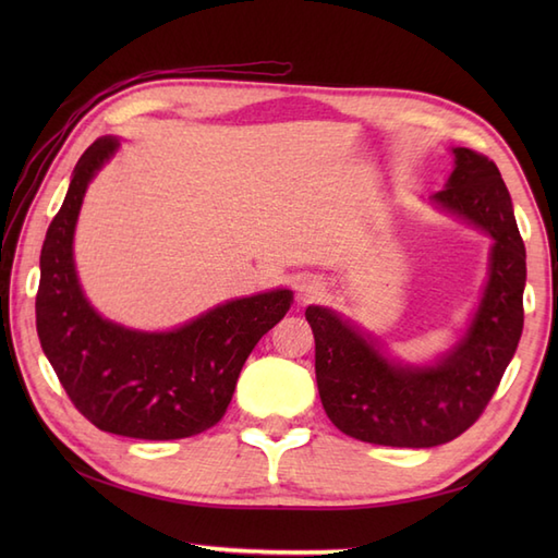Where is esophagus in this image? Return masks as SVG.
Returning <instances> with one entry per match:
<instances>
[{
  "label": "esophagus",
  "instance_id": "esophagus-1",
  "mask_svg": "<svg viewBox=\"0 0 558 558\" xmlns=\"http://www.w3.org/2000/svg\"><path fill=\"white\" fill-rule=\"evenodd\" d=\"M318 290H322V282H318L316 278H304L300 286H298V294H300L302 302L314 300L316 294H318Z\"/></svg>",
  "mask_w": 558,
  "mask_h": 558
}]
</instances>
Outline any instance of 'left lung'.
<instances>
[{
  "label": "left lung",
  "instance_id": "1",
  "mask_svg": "<svg viewBox=\"0 0 558 558\" xmlns=\"http://www.w3.org/2000/svg\"><path fill=\"white\" fill-rule=\"evenodd\" d=\"M456 170L432 196L438 208L487 232L489 282L468 333L434 366L384 357L357 328L324 310L304 312L316 340V384L328 420L366 444L432 448L468 432L499 388L523 333L525 244L494 160L453 148Z\"/></svg>",
  "mask_w": 558,
  "mask_h": 558
}]
</instances>
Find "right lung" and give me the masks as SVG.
Here are the masks:
<instances>
[{"instance_id": "obj_1", "label": "right lung", "mask_w": 558, "mask_h": 558, "mask_svg": "<svg viewBox=\"0 0 558 558\" xmlns=\"http://www.w3.org/2000/svg\"><path fill=\"white\" fill-rule=\"evenodd\" d=\"M117 148L112 136L86 148L47 228L38 338L69 400L98 429L146 441L196 436L222 420L246 357L288 314L292 292L232 300L170 333H141L96 314L81 292L71 244L86 186Z\"/></svg>"}]
</instances>
